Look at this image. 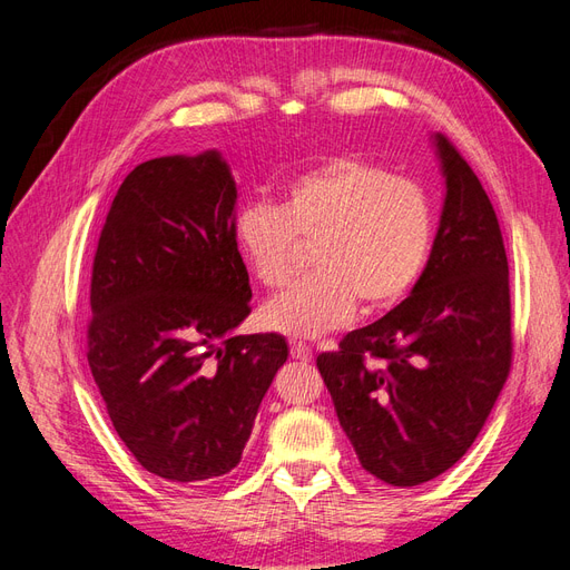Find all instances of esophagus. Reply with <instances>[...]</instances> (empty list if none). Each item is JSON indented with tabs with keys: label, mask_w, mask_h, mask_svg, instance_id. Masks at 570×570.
Wrapping results in <instances>:
<instances>
[{
	"label": "esophagus",
	"mask_w": 570,
	"mask_h": 570,
	"mask_svg": "<svg viewBox=\"0 0 570 570\" xmlns=\"http://www.w3.org/2000/svg\"><path fill=\"white\" fill-rule=\"evenodd\" d=\"M289 354L297 361H312V347L302 342H289Z\"/></svg>",
	"instance_id": "34e87169"
}]
</instances>
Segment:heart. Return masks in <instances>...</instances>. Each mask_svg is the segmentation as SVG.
<instances>
[{
	"label": "heart",
	"mask_w": 570,
	"mask_h": 570,
	"mask_svg": "<svg viewBox=\"0 0 570 570\" xmlns=\"http://www.w3.org/2000/svg\"><path fill=\"white\" fill-rule=\"evenodd\" d=\"M435 218L423 187L358 154H340L292 176L278 202L245 204L233 245L264 287H283L312 243V264L264 306V323L289 337H318L344 325L356 302L366 312L400 302L433 247Z\"/></svg>",
	"instance_id": "obj_1"
}]
</instances>
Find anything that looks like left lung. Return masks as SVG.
<instances>
[{"instance_id": "8db88e82", "label": "left lung", "mask_w": 570, "mask_h": 570, "mask_svg": "<svg viewBox=\"0 0 570 570\" xmlns=\"http://www.w3.org/2000/svg\"><path fill=\"white\" fill-rule=\"evenodd\" d=\"M444 202L409 297L316 358L358 463L421 485L469 452L511 368L509 262L492 202L444 135H433Z\"/></svg>"}]
</instances>
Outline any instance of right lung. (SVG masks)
<instances>
[{
  "label": "right lung",
  "mask_w": 570,
  "mask_h": 570,
  "mask_svg": "<svg viewBox=\"0 0 570 570\" xmlns=\"http://www.w3.org/2000/svg\"><path fill=\"white\" fill-rule=\"evenodd\" d=\"M235 204L216 149L145 161L118 187L92 264L97 390L132 456L185 485L239 463L289 354L283 335H235L252 312Z\"/></svg>",
  "instance_id": "add662e5"
}]
</instances>
